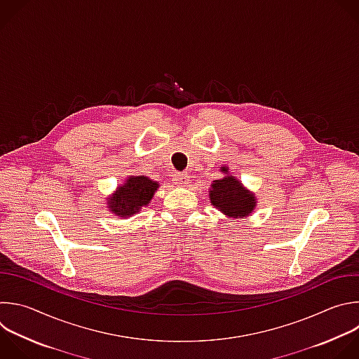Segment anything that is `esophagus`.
<instances>
[{"label": "esophagus", "mask_w": 359, "mask_h": 359, "mask_svg": "<svg viewBox=\"0 0 359 359\" xmlns=\"http://www.w3.org/2000/svg\"><path fill=\"white\" fill-rule=\"evenodd\" d=\"M189 182H190V177H189V175H186V173H176V175L173 176V183H175L176 186H187Z\"/></svg>", "instance_id": "34e87169"}]
</instances>
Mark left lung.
I'll use <instances>...</instances> for the list:
<instances>
[{"mask_svg": "<svg viewBox=\"0 0 359 359\" xmlns=\"http://www.w3.org/2000/svg\"><path fill=\"white\" fill-rule=\"evenodd\" d=\"M221 172L226 176L212 182L208 194L211 204L232 218L250 215L257 204L255 196L240 180L228 175V168H221Z\"/></svg>", "mask_w": 359, "mask_h": 359, "instance_id": "obj_1", "label": "left lung"}]
</instances>
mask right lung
Masks as SVG:
<instances>
[{"label":"right lung","instance_id":"add662e5","mask_svg":"<svg viewBox=\"0 0 359 359\" xmlns=\"http://www.w3.org/2000/svg\"><path fill=\"white\" fill-rule=\"evenodd\" d=\"M158 187V182L147 176H131L108 198V208L115 215L127 218L148 205Z\"/></svg>","mask_w":359,"mask_h":359}]
</instances>
